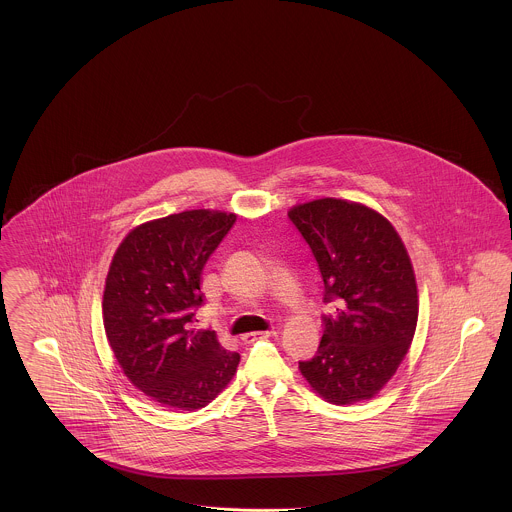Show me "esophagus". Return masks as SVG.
<instances>
[{
	"label": "esophagus",
	"mask_w": 512,
	"mask_h": 512,
	"mask_svg": "<svg viewBox=\"0 0 512 512\" xmlns=\"http://www.w3.org/2000/svg\"><path fill=\"white\" fill-rule=\"evenodd\" d=\"M276 333H278L276 329L257 331V333H246V335H242V341H244V343H253V341H257V339H266V337H272V335H276Z\"/></svg>",
	"instance_id": "esophagus-1"
}]
</instances>
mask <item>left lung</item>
<instances>
[{
	"label": "left lung",
	"instance_id": "8db88e82",
	"mask_svg": "<svg viewBox=\"0 0 512 512\" xmlns=\"http://www.w3.org/2000/svg\"><path fill=\"white\" fill-rule=\"evenodd\" d=\"M318 263L324 335L312 360L299 362L308 385L329 404L373 398L402 364L413 341L419 297L408 249L368 205L322 198L287 211Z\"/></svg>",
	"mask_w": 512,
	"mask_h": 512
}]
</instances>
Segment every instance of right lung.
I'll return each mask as SVG.
<instances>
[{
    "mask_svg": "<svg viewBox=\"0 0 512 512\" xmlns=\"http://www.w3.org/2000/svg\"><path fill=\"white\" fill-rule=\"evenodd\" d=\"M234 223V213L213 209L148 221L123 238L108 268V343L125 377L164 408H205L240 364L215 331L190 328L204 303L202 270Z\"/></svg>",
    "mask_w": 512,
    "mask_h": 512,
    "instance_id": "1",
    "label": "right lung"
}]
</instances>
